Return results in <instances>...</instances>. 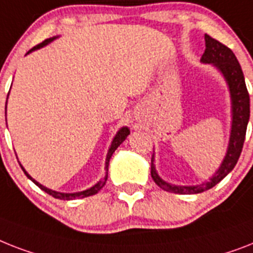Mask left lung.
Wrapping results in <instances>:
<instances>
[{
    "label": "left lung",
    "instance_id": "1",
    "mask_svg": "<svg viewBox=\"0 0 253 253\" xmlns=\"http://www.w3.org/2000/svg\"><path fill=\"white\" fill-rule=\"evenodd\" d=\"M205 52L201 55L200 62L205 65H212L218 70L225 79L229 88L230 101H231V128H230L229 144L226 155L223 157L221 165L209 180L195 186H176L168 183L159 175L155 165V153L151 160V175L155 183L162 190L175 192L180 195L200 194L219 183L227 174L237 165L239 156L243 148L247 125L250 121V94H248L243 71L238 62L237 57L231 49L219 41L212 39L209 35H205Z\"/></svg>",
    "mask_w": 253,
    "mask_h": 253
}]
</instances>
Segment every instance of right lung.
<instances>
[{
  "instance_id": "obj_1",
  "label": "right lung",
  "mask_w": 253,
  "mask_h": 253,
  "mask_svg": "<svg viewBox=\"0 0 253 253\" xmlns=\"http://www.w3.org/2000/svg\"><path fill=\"white\" fill-rule=\"evenodd\" d=\"M55 39H58V36H53V38H50V39H46V40L42 41V42H41V44L36 45V46H35V48L31 49L30 52L27 53V54H30V53H32V52H34V50H38V49H40V48H44V46H46V45H48V44H50V42H52V41H54ZM128 135H130V128H128V127H127V126L121 127L120 130L117 131L116 136L113 137L112 144H110V147H109V149H108V155H106V160H105V175H104V178H101V179L98 180L97 183L93 184V186L89 187V188H87V190H84V191H79V192H71V194H67V192H58V191L50 190V188H48V187H45V186H42V184H41V183H39L38 180H35L34 178H32V176L30 175V174L27 173L26 169H24L23 166L20 165V168H22V169H23L24 174H26L27 178H28V179L32 180V182H34V183L36 184V186L40 187L41 190L45 191V192H46V194L52 195L53 198L59 199V200H73V199L88 198V196H92V195L97 194L98 191L101 190L102 187L105 186L106 179H108L109 161H110V159H112L113 153H114V152H116L117 148L120 147V145L122 144L123 141L126 140V137L128 136Z\"/></svg>"
}]
</instances>
